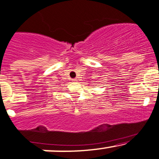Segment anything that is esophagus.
<instances>
[{
	"instance_id": "obj_1",
	"label": "esophagus",
	"mask_w": 159,
	"mask_h": 159,
	"mask_svg": "<svg viewBox=\"0 0 159 159\" xmlns=\"http://www.w3.org/2000/svg\"><path fill=\"white\" fill-rule=\"evenodd\" d=\"M72 81H73V82H76L77 79H72Z\"/></svg>"
}]
</instances>
